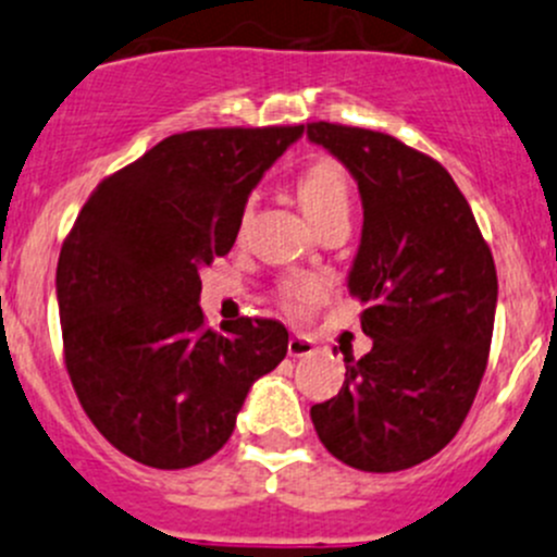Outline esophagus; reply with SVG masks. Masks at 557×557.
<instances>
[{
    "instance_id": "obj_1",
    "label": "esophagus",
    "mask_w": 557,
    "mask_h": 557,
    "mask_svg": "<svg viewBox=\"0 0 557 557\" xmlns=\"http://www.w3.org/2000/svg\"><path fill=\"white\" fill-rule=\"evenodd\" d=\"M312 350H315V343H312L310 337H305V334H294V337L288 339V356H294V359L310 356Z\"/></svg>"
}]
</instances>
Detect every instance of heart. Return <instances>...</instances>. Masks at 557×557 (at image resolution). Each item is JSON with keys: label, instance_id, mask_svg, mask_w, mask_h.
<instances>
[{"label": "heart", "instance_id": "heart-1", "mask_svg": "<svg viewBox=\"0 0 557 557\" xmlns=\"http://www.w3.org/2000/svg\"><path fill=\"white\" fill-rule=\"evenodd\" d=\"M296 196H299L307 218L321 228L329 220H348L350 201H354V182H350V174L343 163L321 158L299 174ZM277 294L288 310H305L307 305L321 299L323 288L315 280H285Z\"/></svg>", "mask_w": 557, "mask_h": 557}]
</instances>
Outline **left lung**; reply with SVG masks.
<instances>
[{
    "label": "left lung",
    "instance_id": "left-lung-1",
    "mask_svg": "<svg viewBox=\"0 0 557 557\" xmlns=\"http://www.w3.org/2000/svg\"><path fill=\"white\" fill-rule=\"evenodd\" d=\"M307 138L359 185L364 225L348 288L364 305L361 359L310 408L321 444L350 468L394 473L438 455L466 422L487 367L498 274L476 218L438 160L386 133L332 122Z\"/></svg>",
    "mask_w": 557,
    "mask_h": 557
}]
</instances>
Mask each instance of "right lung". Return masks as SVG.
<instances>
[{"label": "right lung", "instance_id": "right-lung-1", "mask_svg": "<svg viewBox=\"0 0 557 557\" xmlns=\"http://www.w3.org/2000/svg\"><path fill=\"white\" fill-rule=\"evenodd\" d=\"M305 133L169 135L106 176L59 252L64 367L81 408L129 460L180 471L218 455L261 375L288 354L272 318L203 323L201 267L234 247L247 196Z\"/></svg>", "mask_w": 557, "mask_h": 557}]
</instances>
